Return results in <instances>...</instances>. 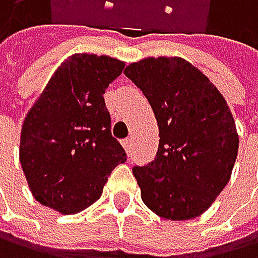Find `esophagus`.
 Segmentation results:
<instances>
[{"instance_id": "1", "label": "esophagus", "mask_w": 258, "mask_h": 258, "mask_svg": "<svg viewBox=\"0 0 258 258\" xmlns=\"http://www.w3.org/2000/svg\"><path fill=\"white\" fill-rule=\"evenodd\" d=\"M123 149L126 151V154L130 155L132 154V149H133V143H132V140H123Z\"/></svg>"}]
</instances>
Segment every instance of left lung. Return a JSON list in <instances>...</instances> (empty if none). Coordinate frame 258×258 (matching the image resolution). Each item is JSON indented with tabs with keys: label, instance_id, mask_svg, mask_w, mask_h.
Returning <instances> with one entry per match:
<instances>
[{
	"label": "left lung",
	"instance_id": "8db88e82",
	"mask_svg": "<svg viewBox=\"0 0 258 258\" xmlns=\"http://www.w3.org/2000/svg\"><path fill=\"white\" fill-rule=\"evenodd\" d=\"M158 125L157 157L133 168L144 205L158 217L202 216L228 184L239 138L217 87L181 56H146L128 64Z\"/></svg>",
	"mask_w": 258,
	"mask_h": 258
}]
</instances>
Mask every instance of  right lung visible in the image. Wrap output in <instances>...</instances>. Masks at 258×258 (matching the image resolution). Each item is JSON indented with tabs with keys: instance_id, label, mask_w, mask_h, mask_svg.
I'll use <instances>...</instances> for the list:
<instances>
[{
	"instance_id": "right-lung-1",
	"label": "right lung",
	"mask_w": 258,
	"mask_h": 258,
	"mask_svg": "<svg viewBox=\"0 0 258 258\" xmlns=\"http://www.w3.org/2000/svg\"><path fill=\"white\" fill-rule=\"evenodd\" d=\"M125 61L74 53L45 84L27 112L19 160L34 200L60 214L93 205L112 169L126 160L111 135L104 92Z\"/></svg>"
}]
</instances>
